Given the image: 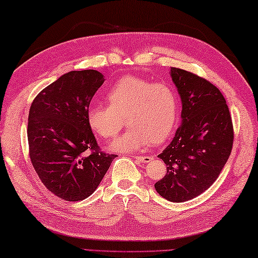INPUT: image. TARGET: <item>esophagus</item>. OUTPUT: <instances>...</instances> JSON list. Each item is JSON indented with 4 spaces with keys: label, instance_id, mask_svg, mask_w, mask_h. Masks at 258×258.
<instances>
[{
    "label": "esophagus",
    "instance_id": "obj_1",
    "mask_svg": "<svg viewBox=\"0 0 258 258\" xmlns=\"http://www.w3.org/2000/svg\"><path fill=\"white\" fill-rule=\"evenodd\" d=\"M135 159L138 160L139 163H149L153 159L152 156H135Z\"/></svg>",
    "mask_w": 258,
    "mask_h": 258
}]
</instances>
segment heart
I'll use <instances>...</instances> for the list:
<instances>
[{"mask_svg": "<svg viewBox=\"0 0 258 258\" xmlns=\"http://www.w3.org/2000/svg\"><path fill=\"white\" fill-rule=\"evenodd\" d=\"M108 104H93L86 111L91 130L111 139L128 129L110 145L116 152H136L152 143L160 144L171 136L177 121L178 99L174 87L138 76H123L106 92Z\"/></svg>", "mask_w": 258, "mask_h": 258, "instance_id": "b5f03b06", "label": "heart"}]
</instances>
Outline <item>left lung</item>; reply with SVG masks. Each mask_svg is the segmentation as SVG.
Returning <instances> with one entry per match:
<instances>
[{
	"label": "left lung",
	"instance_id": "obj_1",
	"mask_svg": "<svg viewBox=\"0 0 258 258\" xmlns=\"http://www.w3.org/2000/svg\"><path fill=\"white\" fill-rule=\"evenodd\" d=\"M171 76L182 100V124L158 155L167 173L155 188L168 201L184 202L200 196L219 176L230 156L234 127L217 86L176 67Z\"/></svg>",
	"mask_w": 258,
	"mask_h": 258
}]
</instances>
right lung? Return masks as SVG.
I'll list each match as a JSON object with an SVG mask.
<instances>
[{
  "instance_id": "right-lung-1",
  "label": "right lung",
  "mask_w": 258,
  "mask_h": 258,
  "mask_svg": "<svg viewBox=\"0 0 258 258\" xmlns=\"http://www.w3.org/2000/svg\"><path fill=\"white\" fill-rule=\"evenodd\" d=\"M103 83L98 71H73L31 103L29 156L43 185L61 200L90 197L116 157L102 152L86 121L91 100Z\"/></svg>"
}]
</instances>
